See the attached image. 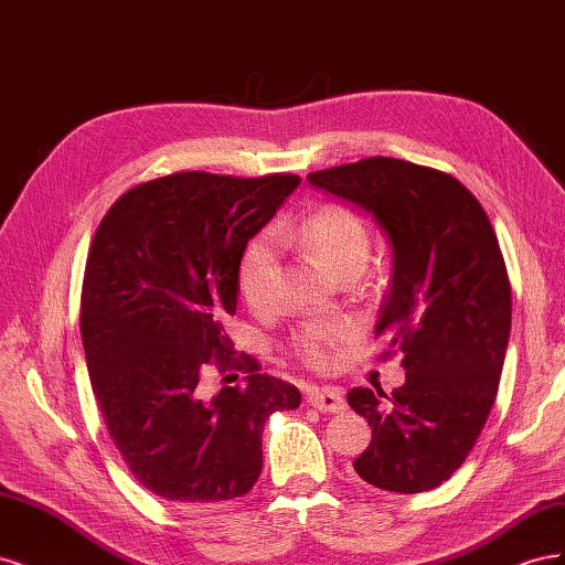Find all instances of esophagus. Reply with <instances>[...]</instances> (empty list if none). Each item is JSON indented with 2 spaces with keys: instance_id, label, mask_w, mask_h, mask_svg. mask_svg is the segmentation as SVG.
Segmentation results:
<instances>
[{
  "instance_id": "34e87169",
  "label": "esophagus",
  "mask_w": 565,
  "mask_h": 565,
  "mask_svg": "<svg viewBox=\"0 0 565 565\" xmlns=\"http://www.w3.org/2000/svg\"><path fill=\"white\" fill-rule=\"evenodd\" d=\"M306 403L311 407L320 409V413H341V409L347 407L344 398H341V393L334 388H313L306 393Z\"/></svg>"
}]
</instances>
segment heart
<instances>
[{
	"mask_svg": "<svg viewBox=\"0 0 565 565\" xmlns=\"http://www.w3.org/2000/svg\"><path fill=\"white\" fill-rule=\"evenodd\" d=\"M278 243L297 245L337 278L361 273L370 254L365 218L341 202H324L301 221H280L273 233L254 235L237 266V289L254 313H266L278 301ZM349 337L347 322H309L289 339V351L311 370H328L334 351Z\"/></svg>",
	"mask_w": 565,
	"mask_h": 565,
	"instance_id": "b5f03b06",
	"label": "heart"
}]
</instances>
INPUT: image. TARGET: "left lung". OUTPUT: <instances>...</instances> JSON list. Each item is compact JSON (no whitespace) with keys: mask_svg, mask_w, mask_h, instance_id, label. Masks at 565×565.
<instances>
[{"mask_svg":"<svg viewBox=\"0 0 565 565\" xmlns=\"http://www.w3.org/2000/svg\"><path fill=\"white\" fill-rule=\"evenodd\" d=\"M306 179L367 210L393 249L374 334L388 339L382 358L403 355L405 384L349 391L372 426L353 469L380 490H431L465 465L498 396L511 330L498 235L469 188L434 167L377 156Z\"/></svg>","mask_w":565,"mask_h":565,"instance_id":"left-lung-1","label":"left lung"}]
</instances>
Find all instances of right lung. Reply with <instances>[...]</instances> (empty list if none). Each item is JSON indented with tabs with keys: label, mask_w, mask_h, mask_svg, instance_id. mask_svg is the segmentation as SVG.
Returning a JSON list of instances; mask_svg holds the SVG:
<instances>
[{
	"label": "right lung",
	"mask_w": 565,
	"mask_h": 565,
	"mask_svg": "<svg viewBox=\"0 0 565 565\" xmlns=\"http://www.w3.org/2000/svg\"><path fill=\"white\" fill-rule=\"evenodd\" d=\"M299 181L167 174L129 188L96 228L79 306L92 388L127 469L167 502L198 509L249 492L266 419L301 403L224 330L243 249ZM210 364L245 369L248 384L202 399Z\"/></svg>",
	"instance_id": "1"
}]
</instances>
